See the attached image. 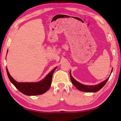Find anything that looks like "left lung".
<instances>
[{"label":"left lung","mask_w":121,"mask_h":121,"mask_svg":"<svg viewBox=\"0 0 121 121\" xmlns=\"http://www.w3.org/2000/svg\"><path fill=\"white\" fill-rule=\"evenodd\" d=\"M112 70L113 69H112L111 74L112 73ZM111 74H110L108 78L107 79H106V80H104L103 82H101V83L95 85H86L82 84L80 83H79L78 82L76 81L75 79L73 78L72 76L71 71L70 73V78H71L72 83V84L74 85L76 87V88L78 89L79 91H81L84 92H95L99 91V90L101 89L102 87L104 86V85L106 84L107 82L108 81Z\"/></svg>","instance_id":"obj_1"}]
</instances>
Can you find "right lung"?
<instances>
[{
  "label": "right lung",
  "mask_w": 121,
  "mask_h": 121,
  "mask_svg": "<svg viewBox=\"0 0 121 121\" xmlns=\"http://www.w3.org/2000/svg\"><path fill=\"white\" fill-rule=\"evenodd\" d=\"M56 68H54L42 80L37 82H18L10 75L7 68L6 70L10 82L20 92L27 96H36L45 93L50 88L52 75Z\"/></svg>",
  "instance_id": "1"
}]
</instances>
